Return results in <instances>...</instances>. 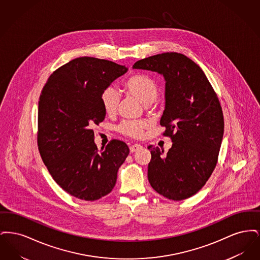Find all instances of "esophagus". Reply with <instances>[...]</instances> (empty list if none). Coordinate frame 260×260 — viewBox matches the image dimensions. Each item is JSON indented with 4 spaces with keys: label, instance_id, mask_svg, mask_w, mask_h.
I'll return each mask as SVG.
<instances>
[{
    "label": "esophagus",
    "instance_id": "1",
    "mask_svg": "<svg viewBox=\"0 0 260 260\" xmlns=\"http://www.w3.org/2000/svg\"><path fill=\"white\" fill-rule=\"evenodd\" d=\"M141 148H142V145H140V144H134V145H132V146L129 147V150H131L132 153H135V152L138 151L139 149Z\"/></svg>",
    "mask_w": 260,
    "mask_h": 260
}]
</instances>
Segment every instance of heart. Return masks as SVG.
Masks as SVG:
<instances>
[{
  "label": "heart",
  "instance_id": "heart-1",
  "mask_svg": "<svg viewBox=\"0 0 260 260\" xmlns=\"http://www.w3.org/2000/svg\"><path fill=\"white\" fill-rule=\"evenodd\" d=\"M125 89L132 96L144 105L151 104L158 95L157 84L146 75H133L125 82ZM100 101L106 114H114L119 102L118 91L111 87L105 88L100 95ZM146 127L147 123L144 121H124L118 126V131L124 136L137 138L143 135Z\"/></svg>",
  "mask_w": 260,
  "mask_h": 260
}]
</instances>
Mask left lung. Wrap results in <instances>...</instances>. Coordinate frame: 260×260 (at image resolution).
Masks as SVG:
<instances>
[{"mask_svg": "<svg viewBox=\"0 0 260 260\" xmlns=\"http://www.w3.org/2000/svg\"><path fill=\"white\" fill-rule=\"evenodd\" d=\"M133 68L162 75L166 105L160 124L173 141L168 153L148 146L149 183L166 198L195 195L213 172L224 133L222 108L207 76L193 60L165 52L136 61Z\"/></svg>", "mask_w": 260, "mask_h": 260, "instance_id": "left-lung-1", "label": "left lung"}]
</instances>
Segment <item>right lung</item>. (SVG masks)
Instances as JSON below:
<instances>
[{
  "instance_id": "add662e5",
  "label": "right lung",
  "mask_w": 260,
  "mask_h": 260,
  "mask_svg": "<svg viewBox=\"0 0 260 260\" xmlns=\"http://www.w3.org/2000/svg\"><path fill=\"white\" fill-rule=\"evenodd\" d=\"M126 71L115 62L78 57L55 70L42 89L39 151L54 181L73 197L95 201L109 194L129 153L118 139L99 151L92 129L106 115L102 91Z\"/></svg>"
}]
</instances>
